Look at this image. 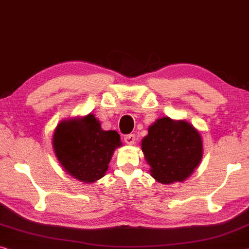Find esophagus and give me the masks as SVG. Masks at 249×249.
Wrapping results in <instances>:
<instances>
[{"label": "esophagus", "instance_id": "34e87169", "mask_svg": "<svg viewBox=\"0 0 249 249\" xmlns=\"http://www.w3.org/2000/svg\"><path fill=\"white\" fill-rule=\"evenodd\" d=\"M124 141L126 144L133 145L134 143H135V135H134V134H128V135H126L124 137Z\"/></svg>", "mask_w": 249, "mask_h": 249}]
</instances>
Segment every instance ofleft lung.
I'll use <instances>...</instances> for the list:
<instances>
[{"mask_svg": "<svg viewBox=\"0 0 249 249\" xmlns=\"http://www.w3.org/2000/svg\"><path fill=\"white\" fill-rule=\"evenodd\" d=\"M142 152L153 178L164 185L181 183L203 159V139L188 122L160 117L142 140Z\"/></svg>", "mask_w": 249, "mask_h": 249, "instance_id": "8db88e82", "label": "left lung"}]
</instances>
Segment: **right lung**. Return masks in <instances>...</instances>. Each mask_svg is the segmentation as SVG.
<instances>
[{
	"mask_svg": "<svg viewBox=\"0 0 249 249\" xmlns=\"http://www.w3.org/2000/svg\"><path fill=\"white\" fill-rule=\"evenodd\" d=\"M53 149L64 171L85 184L105 175L114 151L122 146L116 131H104L92 113L63 120L52 139Z\"/></svg>",
	"mask_w": 249,
	"mask_h": 249,
	"instance_id": "right-lung-1",
	"label": "right lung"
}]
</instances>
